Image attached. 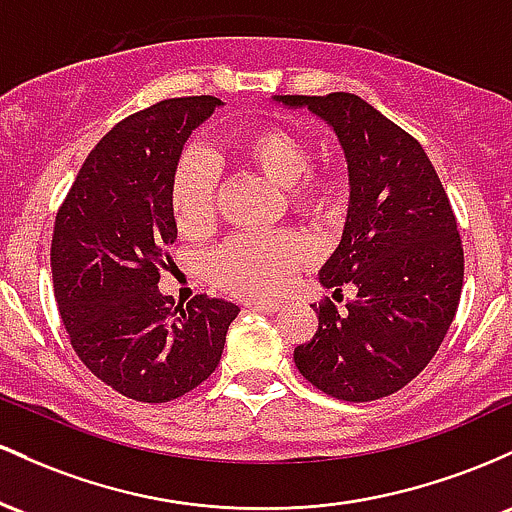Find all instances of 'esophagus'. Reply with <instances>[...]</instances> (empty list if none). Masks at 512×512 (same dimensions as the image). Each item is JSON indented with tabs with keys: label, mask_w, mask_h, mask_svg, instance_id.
<instances>
[{
	"label": "esophagus",
	"mask_w": 512,
	"mask_h": 512,
	"mask_svg": "<svg viewBox=\"0 0 512 512\" xmlns=\"http://www.w3.org/2000/svg\"><path fill=\"white\" fill-rule=\"evenodd\" d=\"M246 307L251 309V312H261V314H275L280 309L278 302H249Z\"/></svg>",
	"instance_id": "34e87169"
}]
</instances>
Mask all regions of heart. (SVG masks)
<instances>
[{"label": "heart", "mask_w": 512, "mask_h": 512, "mask_svg": "<svg viewBox=\"0 0 512 512\" xmlns=\"http://www.w3.org/2000/svg\"><path fill=\"white\" fill-rule=\"evenodd\" d=\"M234 159L283 188L287 210L314 222H331L346 208V181L336 171H312V149L285 125H263L232 142ZM171 212L179 232H208L217 212V174L208 159L186 152L171 176ZM309 261V246L295 232L234 237L208 261L212 283L246 300H271Z\"/></svg>", "instance_id": "b5f03b06"}]
</instances>
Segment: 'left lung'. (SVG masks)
<instances>
[{"instance_id": "8db88e82", "label": "left lung", "mask_w": 512, "mask_h": 512, "mask_svg": "<svg viewBox=\"0 0 512 512\" xmlns=\"http://www.w3.org/2000/svg\"><path fill=\"white\" fill-rule=\"evenodd\" d=\"M326 120L348 162L350 200L338 249L319 283L355 285L338 312L312 304L319 329L295 348L307 382L341 401H375L406 387L438 353L455 319L464 251L450 198L406 130L346 91L275 96Z\"/></svg>"}]
</instances>
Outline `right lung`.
<instances>
[{"label":"right lung","mask_w":512,"mask_h":512,"mask_svg":"<svg viewBox=\"0 0 512 512\" xmlns=\"http://www.w3.org/2000/svg\"><path fill=\"white\" fill-rule=\"evenodd\" d=\"M215 96L159 101L120 120L79 169L55 217L50 268L79 360L128 399L164 404L215 372L239 307L159 292L176 239L171 176Z\"/></svg>","instance_id":"1"}]
</instances>
